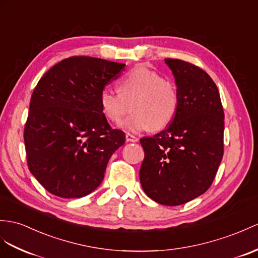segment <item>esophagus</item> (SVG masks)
Segmentation results:
<instances>
[{"label": "esophagus", "mask_w": 258, "mask_h": 258, "mask_svg": "<svg viewBox=\"0 0 258 258\" xmlns=\"http://www.w3.org/2000/svg\"><path fill=\"white\" fill-rule=\"evenodd\" d=\"M125 140H127V142H138L139 141V138L127 133L125 134Z\"/></svg>", "instance_id": "esophagus-1"}]
</instances>
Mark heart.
Here are the masks:
<instances>
[{
	"instance_id": "b5f03b06",
	"label": "heart",
	"mask_w": 258,
	"mask_h": 258,
	"mask_svg": "<svg viewBox=\"0 0 258 258\" xmlns=\"http://www.w3.org/2000/svg\"><path fill=\"white\" fill-rule=\"evenodd\" d=\"M118 91L104 90L100 93V108L114 123L121 122L133 109L134 114L122 123L125 130H161L177 114L179 97L176 85L146 66H138L124 74L119 81Z\"/></svg>"
}]
</instances>
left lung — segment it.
I'll return each instance as SVG.
<instances>
[{"instance_id": "obj_1", "label": "left lung", "mask_w": 258, "mask_h": 258, "mask_svg": "<svg viewBox=\"0 0 258 258\" xmlns=\"http://www.w3.org/2000/svg\"><path fill=\"white\" fill-rule=\"evenodd\" d=\"M177 86L179 107L168 127L140 140V181L154 202L178 206L209 189L223 156L224 112L215 82L203 69L165 59Z\"/></svg>"}]
</instances>
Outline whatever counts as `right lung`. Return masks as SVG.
Listing matches in <instances>:
<instances>
[{
	"label": "right lung",
	"mask_w": 258,
	"mask_h": 258,
	"mask_svg": "<svg viewBox=\"0 0 258 258\" xmlns=\"http://www.w3.org/2000/svg\"><path fill=\"white\" fill-rule=\"evenodd\" d=\"M123 63L71 56L43 74L24 129L30 173L49 192L81 198L102 183L110 156L124 143L100 108V93Z\"/></svg>",
	"instance_id": "add662e5"
}]
</instances>
